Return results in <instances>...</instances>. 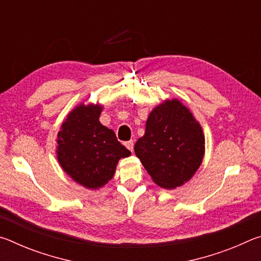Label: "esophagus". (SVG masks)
Instances as JSON below:
<instances>
[{"mask_svg":"<svg viewBox=\"0 0 261 261\" xmlns=\"http://www.w3.org/2000/svg\"><path fill=\"white\" fill-rule=\"evenodd\" d=\"M125 146H126V148H127V149H129V151L134 152V146H135L134 140H129V141H126V143H125Z\"/></svg>","mask_w":261,"mask_h":261,"instance_id":"obj_1","label":"esophagus"}]
</instances>
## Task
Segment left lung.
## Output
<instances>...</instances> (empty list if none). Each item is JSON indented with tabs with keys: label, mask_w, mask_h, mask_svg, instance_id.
Here are the masks:
<instances>
[{
	"label": "left lung",
	"mask_w": 261,
	"mask_h": 261,
	"mask_svg": "<svg viewBox=\"0 0 261 261\" xmlns=\"http://www.w3.org/2000/svg\"><path fill=\"white\" fill-rule=\"evenodd\" d=\"M136 155L158 185L175 189L192 177L205 153L201 126L178 100H167L149 114Z\"/></svg>",
	"instance_id": "obj_1"
}]
</instances>
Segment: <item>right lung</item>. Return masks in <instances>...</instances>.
I'll list each match as a JSON object with an SVG mask.
<instances>
[{
  "label": "right lung",
  "instance_id": "right-lung-1",
  "mask_svg": "<svg viewBox=\"0 0 261 261\" xmlns=\"http://www.w3.org/2000/svg\"><path fill=\"white\" fill-rule=\"evenodd\" d=\"M101 106L74 108L57 135V159L70 177L87 189L103 187L113 178L121 158L131 152L113 130L99 121Z\"/></svg>",
  "mask_w": 261,
  "mask_h": 261
}]
</instances>
